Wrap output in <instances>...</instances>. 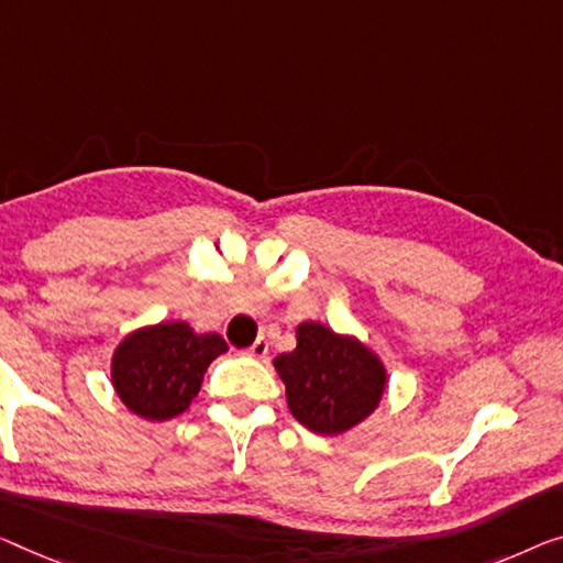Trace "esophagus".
<instances>
[{"instance_id":"esophagus-1","label":"esophagus","mask_w":563,"mask_h":563,"mask_svg":"<svg viewBox=\"0 0 563 563\" xmlns=\"http://www.w3.org/2000/svg\"><path fill=\"white\" fill-rule=\"evenodd\" d=\"M267 351H271V343H267L265 335H260V339L253 343V346L247 349V354L253 356V358H265Z\"/></svg>"}]
</instances>
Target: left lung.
Masks as SVG:
<instances>
[{
	"instance_id": "1",
	"label": "left lung",
	"mask_w": 563,
	"mask_h": 563,
	"mask_svg": "<svg viewBox=\"0 0 563 563\" xmlns=\"http://www.w3.org/2000/svg\"><path fill=\"white\" fill-rule=\"evenodd\" d=\"M298 346L275 358L292 417L316 434H343L379 407L387 368L354 335L306 321L296 329Z\"/></svg>"
}]
</instances>
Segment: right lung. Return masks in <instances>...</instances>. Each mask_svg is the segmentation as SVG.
I'll return each instance as SVG.
<instances>
[{
  "mask_svg": "<svg viewBox=\"0 0 563 563\" xmlns=\"http://www.w3.org/2000/svg\"><path fill=\"white\" fill-rule=\"evenodd\" d=\"M224 351L220 333H195L184 321L146 325L113 351V389L133 415L164 422L191 405L207 366Z\"/></svg>",
  "mask_w": 563,
  "mask_h": 563,
  "instance_id": "1",
  "label": "right lung"
}]
</instances>
